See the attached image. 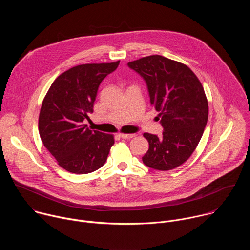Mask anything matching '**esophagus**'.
Wrapping results in <instances>:
<instances>
[{"label": "esophagus", "instance_id": "obj_1", "mask_svg": "<svg viewBox=\"0 0 250 250\" xmlns=\"http://www.w3.org/2000/svg\"><path fill=\"white\" fill-rule=\"evenodd\" d=\"M136 134L135 133H121V137L123 138H125V139H129V138H132L134 137Z\"/></svg>", "mask_w": 250, "mask_h": 250}]
</instances>
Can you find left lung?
<instances>
[{
  "mask_svg": "<svg viewBox=\"0 0 250 250\" xmlns=\"http://www.w3.org/2000/svg\"><path fill=\"white\" fill-rule=\"evenodd\" d=\"M127 65L146 80L150 103L164 128L160 137L144 133L149 149L142 161L161 171L182 165L195 151L208 122V104L202 83L187 65L161 55Z\"/></svg>",
  "mask_w": 250,
  "mask_h": 250,
  "instance_id": "8db88e82",
  "label": "left lung"
}]
</instances>
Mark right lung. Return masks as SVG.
Returning <instances> with one entry per match:
<instances>
[{
  "label": "right lung",
  "instance_id": "add662e5",
  "mask_svg": "<svg viewBox=\"0 0 250 250\" xmlns=\"http://www.w3.org/2000/svg\"><path fill=\"white\" fill-rule=\"evenodd\" d=\"M119 64L120 60L70 68L54 80L42 101L41 138L58 165L68 172H94L108 158L115 144L114 134L91 130L83 122L94 111L101 82Z\"/></svg>",
  "mask_w": 250,
  "mask_h": 250
}]
</instances>
